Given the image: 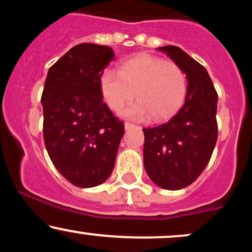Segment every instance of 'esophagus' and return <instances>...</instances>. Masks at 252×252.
<instances>
[{"label":"esophagus","mask_w":252,"mask_h":252,"mask_svg":"<svg viewBox=\"0 0 252 252\" xmlns=\"http://www.w3.org/2000/svg\"><path fill=\"white\" fill-rule=\"evenodd\" d=\"M134 126H135V124H132V123H129V122L124 123V129H126V130H129V129L134 128Z\"/></svg>","instance_id":"esophagus-1"}]
</instances>
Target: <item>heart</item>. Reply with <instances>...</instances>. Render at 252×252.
Wrapping results in <instances>:
<instances>
[{
  "label": "heart",
  "mask_w": 252,
  "mask_h": 252,
  "mask_svg": "<svg viewBox=\"0 0 252 252\" xmlns=\"http://www.w3.org/2000/svg\"><path fill=\"white\" fill-rule=\"evenodd\" d=\"M100 91L112 110H120L123 117L154 120L169 117L181 106L187 94V78L179 65L161 58L141 54L124 62L120 73L105 71L100 77Z\"/></svg>",
  "instance_id": "heart-1"
}]
</instances>
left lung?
<instances>
[{
	"label": "left lung",
	"instance_id": "1",
	"mask_svg": "<svg viewBox=\"0 0 252 252\" xmlns=\"http://www.w3.org/2000/svg\"><path fill=\"white\" fill-rule=\"evenodd\" d=\"M187 78L181 109L161 126L144 128L143 162L150 180L163 189L189 186L209 163L218 137V94L206 68L181 48L163 46Z\"/></svg>",
	"mask_w": 252,
	"mask_h": 252
}]
</instances>
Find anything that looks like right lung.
<instances>
[{"label":"right lung","instance_id":"right-lung-1","mask_svg":"<svg viewBox=\"0 0 252 252\" xmlns=\"http://www.w3.org/2000/svg\"><path fill=\"white\" fill-rule=\"evenodd\" d=\"M114 59L109 46L80 43L51 66L43 88L46 149L60 174L82 189L109 178L124 134L100 91L104 68Z\"/></svg>","mask_w":252,"mask_h":252}]
</instances>
